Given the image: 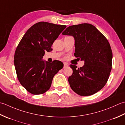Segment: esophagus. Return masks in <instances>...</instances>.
I'll use <instances>...</instances> for the list:
<instances>
[{"label": "esophagus", "instance_id": "34e87169", "mask_svg": "<svg viewBox=\"0 0 125 125\" xmlns=\"http://www.w3.org/2000/svg\"><path fill=\"white\" fill-rule=\"evenodd\" d=\"M68 65L67 63H66V62L63 63V67L66 68L67 67H68Z\"/></svg>", "mask_w": 125, "mask_h": 125}]
</instances>
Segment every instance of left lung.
Listing matches in <instances>:
<instances>
[{"label":"left lung","instance_id":"8db88e82","mask_svg":"<svg viewBox=\"0 0 125 125\" xmlns=\"http://www.w3.org/2000/svg\"><path fill=\"white\" fill-rule=\"evenodd\" d=\"M62 34L74 37V55L85 61L80 68L70 65L73 70L68 78L71 88L81 96L98 92L107 82L112 66V51L107 39L94 26L87 23L70 26Z\"/></svg>","mask_w":125,"mask_h":125}]
</instances>
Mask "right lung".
<instances>
[{
	"label": "right lung",
	"mask_w": 125,
	"mask_h": 125,
	"mask_svg": "<svg viewBox=\"0 0 125 125\" xmlns=\"http://www.w3.org/2000/svg\"><path fill=\"white\" fill-rule=\"evenodd\" d=\"M66 27L41 21L31 27L24 35L15 51L14 63L20 84L32 94H42L49 90L53 78L62 69L59 60L45 62V51L53 50L52 45Z\"/></svg>",
	"instance_id": "1"
}]
</instances>
